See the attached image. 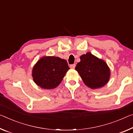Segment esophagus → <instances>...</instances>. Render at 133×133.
<instances>
[{"label": "esophagus", "mask_w": 133, "mask_h": 133, "mask_svg": "<svg viewBox=\"0 0 133 133\" xmlns=\"http://www.w3.org/2000/svg\"><path fill=\"white\" fill-rule=\"evenodd\" d=\"M76 67V64H71L70 65V68L71 69H75Z\"/></svg>", "instance_id": "esophagus-1"}]
</instances>
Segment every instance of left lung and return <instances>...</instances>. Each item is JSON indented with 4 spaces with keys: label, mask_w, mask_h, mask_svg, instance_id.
<instances>
[{
    "label": "left lung",
    "mask_w": 133,
    "mask_h": 133,
    "mask_svg": "<svg viewBox=\"0 0 133 133\" xmlns=\"http://www.w3.org/2000/svg\"><path fill=\"white\" fill-rule=\"evenodd\" d=\"M81 62L75 70L81 76L84 83L91 89L105 86L110 77V70L104 60L96 57L90 52L81 56Z\"/></svg>",
    "instance_id": "8db88e82"
}]
</instances>
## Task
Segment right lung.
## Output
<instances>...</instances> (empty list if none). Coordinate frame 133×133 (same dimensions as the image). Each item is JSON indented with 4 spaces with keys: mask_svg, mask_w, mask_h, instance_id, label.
<instances>
[{
    "mask_svg": "<svg viewBox=\"0 0 133 133\" xmlns=\"http://www.w3.org/2000/svg\"><path fill=\"white\" fill-rule=\"evenodd\" d=\"M69 69L64 59L55 56L43 57L33 67V80L41 88L54 89L61 83Z\"/></svg>",
    "mask_w": 133,
    "mask_h": 133,
    "instance_id": "obj_1",
    "label": "right lung"
}]
</instances>
